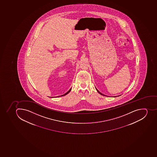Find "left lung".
I'll return each instance as SVG.
<instances>
[{"mask_svg": "<svg viewBox=\"0 0 157 157\" xmlns=\"http://www.w3.org/2000/svg\"><path fill=\"white\" fill-rule=\"evenodd\" d=\"M96 90H97V92H98V93L100 94H101V95H102V96H105V95H104L103 94L101 93V92H99V91H98V90L97 89H96ZM120 96H121V95H120ZM117 97V96H114V97Z\"/></svg>", "mask_w": 157, "mask_h": 157, "instance_id": "obj_1", "label": "left lung"}]
</instances>
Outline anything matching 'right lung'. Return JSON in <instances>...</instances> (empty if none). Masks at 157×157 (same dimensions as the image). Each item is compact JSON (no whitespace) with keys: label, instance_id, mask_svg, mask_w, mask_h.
I'll list each match as a JSON object with an SVG mask.
<instances>
[{"label":"right lung","instance_id":"right-lung-1","mask_svg":"<svg viewBox=\"0 0 157 157\" xmlns=\"http://www.w3.org/2000/svg\"><path fill=\"white\" fill-rule=\"evenodd\" d=\"M71 88L69 90V91H68V92H67V93H66L64 94H63V95H61V96H58V97H62V96H65V95H67V94H68L69 93V92H70V91H71Z\"/></svg>","mask_w":157,"mask_h":157}]
</instances>
